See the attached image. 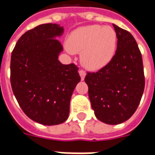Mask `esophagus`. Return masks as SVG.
<instances>
[{
	"label": "esophagus",
	"instance_id": "esophagus-1",
	"mask_svg": "<svg viewBox=\"0 0 155 155\" xmlns=\"http://www.w3.org/2000/svg\"><path fill=\"white\" fill-rule=\"evenodd\" d=\"M79 75H80L81 79H82V80H84V78H85V75H86V73H85V71H84V70H80V71H79Z\"/></svg>",
	"mask_w": 155,
	"mask_h": 155
}]
</instances>
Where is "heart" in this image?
<instances>
[{
  "label": "heart",
  "mask_w": 155,
  "mask_h": 155,
  "mask_svg": "<svg viewBox=\"0 0 155 155\" xmlns=\"http://www.w3.org/2000/svg\"><path fill=\"white\" fill-rule=\"evenodd\" d=\"M117 37L108 26L90 25L74 30L66 40L70 53L81 52V62L85 68L97 71L107 65L115 55Z\"/></svg>",
  "instance_id": "heart-1"
}]
</instances>
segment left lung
<instances>
[{
  "label": "left lung",
  "instance_id": "left-lung-1",
  "mask_svg": "<svg viewBox=\"0 0 155 155\" xmlns=\"http://www.w3.org/2000/svg\"><path fill=\"white\" fill-rule=\"evenodd\" d=\"M117 37L116 54L97 72H87L84 81L96 117L116 125L137 110L145 87L140 49L131 33L113 24Z\"/></svg>",
  "mask_w": 155,
  "mask_h": 155
}]
</instances>
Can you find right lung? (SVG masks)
I'll use <instances>...</instances> for the list:
<instances>
[{"mask_svg":"<svg viewBox=\"0 0 155 155\" xmlns=\"http://www.w3.org/2000/svg\"><path fill=\"white\" fill-rule=\"evenodd\" d=\"M64 28L42 24L24 33L11 55L10 82L23 112L43 125L65 122L70 101L81 78L74 64H63L58 55L63 46L57 37Z\"/></svg>","mask_w":155,"mask_h":155,"instance_id":"right-lung-1","label":"right lung"}]
</instances>
